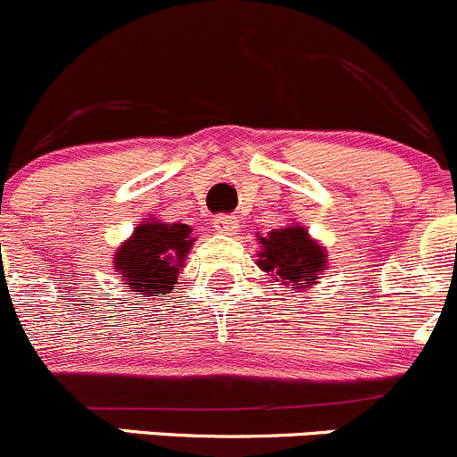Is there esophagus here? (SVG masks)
<instances>
[{
	"label": "esophagus",
	"instance_id": "obj_1",
	"mask_svg": "<svg viewBox=\"0 0 457 457\" xmlns=\"http://www.w3.org/2000/svg\"><path fill=\"white\" fill-rule=\"evenodd\" d=\"M215 228H218L220 233L233 235L235 230L239 228V220L235 218V215H220V218L215 220Z\"/></svg>",
	"mask_w": 457,
	"mask_h": 457
}]
</instances>
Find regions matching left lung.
Listing matches in <instances>:
<instances>
[{"label": "left lung", "instance_id": "1", "mask_svg": "<svg viewBox=\"0 0 457 457\" xmlns=\"http://www.w3.org/2000/svg\"><path fill=\"white\" fill-rule=\"evenodd\" d=\"M262 251L257 266L266 275L291 288H311L328 269L327 253L304 227H284L260 237Z\"/></svg>", "mask_w": 457, "mask_h": 457}]
</instances>
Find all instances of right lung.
<instances>
[{"mask_svg": "<svg viewBox=\"0 0 457 457\" xmlns=\"http://www.w3.org/2000/svg\"><path fill=\"white\" fill-rule=\"evenodd\" d=\"M195 237H191L188 224H166L157 220L137 224L129 239L112 257L117 275L137 291V295L169 293L178 282L188 251Z\"/></svg>", "mask_w": 457, "mask_h": 457, "instance_id": "1", "label": "right lung"}]
</instances>
